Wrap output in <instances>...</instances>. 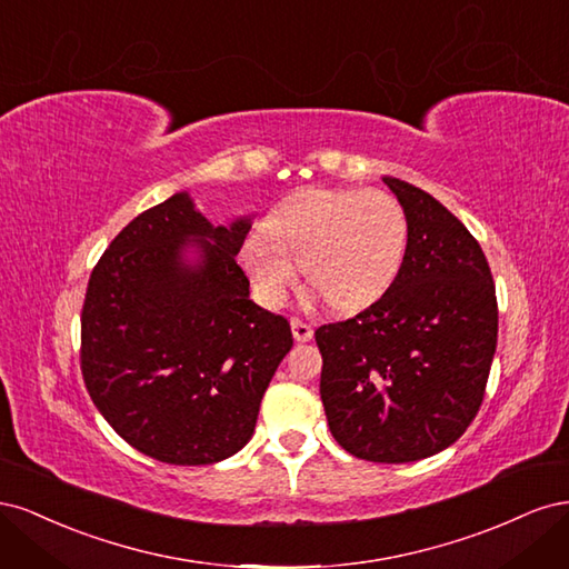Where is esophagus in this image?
<instances>
[{
    "label": "esophagus",
    "mask_w": 569,
    "mask_h": 569,
    "mask_svg": "<svg viewBox=\"0 0 569 569\" xmlns=\"http://www.w3.org/2000/svg\"><path fill=\"white\" fill-rule=\"evenodd\" d=\"M291 332H295L297 341H311L313 339V327L303 322L301 318H291Z\"/></svg>",
    "instance_id": "34e87169"
}]
</instances>
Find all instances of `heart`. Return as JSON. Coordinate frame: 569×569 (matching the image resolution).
Instances as JSON below:
<instances>
[{
  "label": "heart",
  "mask_w": 569,
  "mask_h": 569,
  "mask_svg": "<svg viewBox=\"0 0 569 569\" xmlns=\"http://www.w3.org/2000/svg\"><path fill=\"white\" fill-rule=\"evenodd\" d=\"M268 237H249L242 266L268 306H282L306 278L337 311L380 299L401 270L408 220L382 189L313 187L291 194L266 220Z\"/></svg>",
  "instance_id": "b5f03b06"
}]
</instances>
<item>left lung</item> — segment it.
<instances>
[{"mask_svg":"<svg viewBox=\"0 0 569 569\" xmlns=\"http://www.w3.org/2000/svg\"><path fill=\"white\" fill-rule=\"evenodd\" d=\"M403 206L408 247L385 295L316 330L320 399L343 451L370 462L429 458L485 401L498 339L487 256L432 194L382 178Z\"/></svg>","mask_w":569,"mask_h":569,"instance_id":"left-lung-1","label":"left lung"}]
</instances>
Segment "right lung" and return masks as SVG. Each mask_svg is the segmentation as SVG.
<instances>
[{
    "mask_svg": "<svg viewBox=\"0 0 569 569\" xmlns=\"http://www.w3.org/2000/svg\"><path fill=\"white\" fill-rule=\"evenodd\" d=\"M249 218L213 228L180 192L137 216L94 266L80 316V370L132 449L211 465L244 449L291 349L287 318L249 299L234 256ZM187 243L200 247L187 264Z\"/></svg>",
    "mask_w": 569,
    "mask_h": 569,
    "instance_id": "add662e5",
    "label": "right lung"
}]
</instances>
